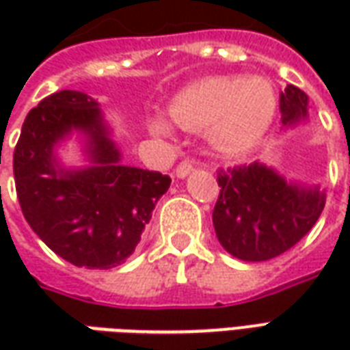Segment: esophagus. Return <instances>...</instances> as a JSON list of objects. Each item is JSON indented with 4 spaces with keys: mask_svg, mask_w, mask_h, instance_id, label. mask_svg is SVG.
<instances>
[{
    "mask_svg": "<svg viewBox=\"0 0 350 350\" xmlns=\"http://www.w3.org/2000/svg\"><path fill=\"white\" fill-rule=\"evenodd\" d=\"M193 163H189V161H182L178 167H176V178H180V180H183V178H187V176L193 172Z\"/></svg>",
    "mask_w": 350,
    "mask_h": 350,
    "instance_id": "obj_1",
    "label": "esophagus"
}]
</instances>
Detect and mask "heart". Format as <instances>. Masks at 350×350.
Masks as SVG:
<instances>
[{"label":"heart","mask_w":350,"mask_h":350,"mask_svg":"<svg viewBox=\"0 0 350 350\" xmlns=\"http://www.w3.org/2000/svg\"><path fill=\"white\" fill-rule=\"evenodd\" d=\"M278 97L270 80L262 77H206L191 82L168 105V114L183 129H204L215 144L228 152H242L258 144L270 131ZM148 129L170 137L172 123L153 116Z\"/></svg>","instance_id":"b5f03b06"}]
</instances>
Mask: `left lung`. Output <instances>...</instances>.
I'll list each match as a JSON object with an SVG mask.
<instances>
[{"label":"left lung","mask_w":350,"mask_h":350,"mask_svg":"<svg viewBox=\"0 0 350 350\" xmlns=\"http://www.w3.org/2000/svg\"><path fill=\"white\" fill-rule=\"evenodd\" d=\"M283 127L308 122L309 99L288 84L279 97ZM219 198L213 228L223 250L245 262H262L291 250L323 213L326 191L321 185L288 180L260 161L236 167L217 178Z\"/></svg>","instance_id":"left-lung-1"}]
</instances>
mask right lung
Returning <instances> with one entry per match:
<instances>
[{"mask_svg":"<svg viewBox=\"0 0 350 350\" xmlns=\"http://www.w3.org/2000/svg\"><path fill=\"white\" fill-rule=\"evenodd\" d=\"M77 134L87 165L67 167L59 148ZM27 225L56 255L88 270H110L133 255L170 187L161 172L127 167L97 100L62 90L29 110L12 157Z\"/></svg>","mask_w":350,"mask_h":350,"instance_id":"1","label":"right lung"}]
</instances>
